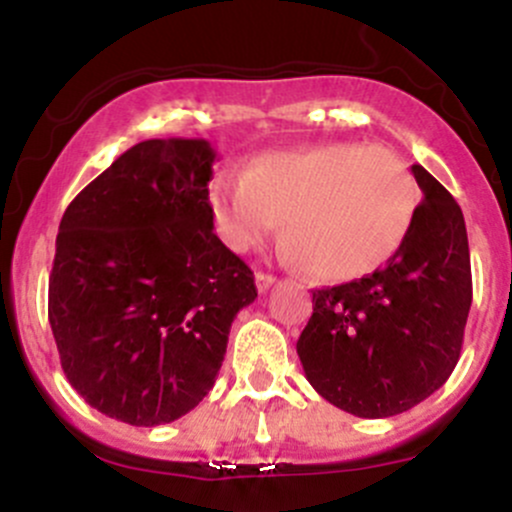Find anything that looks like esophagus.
<instances>
[{"label":"esophagus","mask_w":512,"mask_h":512,"mask_svg":"<svg viewBox=\"0 0 512 512\" xmlns=\"http://www.w3.org/2000/svg\"><path fill=\"white\" fill-rule=\"evenodd\" d=\"M275 282H277V277L267 275V272H257V275H255V285H257V289H260V292H267V289L275 285Z\"/></svg>","instance_id":"1"}]
</instances>
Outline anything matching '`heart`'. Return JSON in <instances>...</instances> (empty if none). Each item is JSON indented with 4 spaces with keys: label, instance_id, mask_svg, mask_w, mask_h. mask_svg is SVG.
I'll return each mask as SVG.
<instances>
[{
    "label": "heart",
    "instance_id": "obj_1",
    "mask_svg": "<svg viewBox=\"0 0 512 512\" xmlns=\"http://www.w3.org/2000/svg\"><path fill=\"white\" fill-rule=\"evenodd\" d=\"M208 203L230 250H255L282 223L287 260H304L317 280L352 282L401 250L421 195L391 148L322 143L262 153L242 175H218Z\"/></svg>",
    "mask_w": 512,
    "mask_h": 512
}]
</instances>
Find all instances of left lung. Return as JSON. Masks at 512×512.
Here are the masks:
<instances>
[{
  "label": "left lung",
  "mask_w": 512,
  "mask_h": 512,
  "mask_svg": "<svg viewBox=\"0 0 512 512\" xmlns=\"http://www.w3.org/2000/svg\"><path fill=\"white\" fill-rule=\"evenodd\" d=\"M423 200L401 250L361 280L312 292L299 334L304 376L359 418H389L441 389L461 356L473 299L466 220L453 195L411 165Z\"/></svg>",
  "instance_id": "left-lung-1"
}]
</instances>
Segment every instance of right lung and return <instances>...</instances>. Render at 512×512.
Returning a JSON list of instances; mask_svg holds the SVG:
<instances>
[{"label": "right lung", "mask_w": 512, "mask_h": 512, "mask_svg": "<svg viewBox=\"0 0 512 512\" xmlns=\"http://www.w3.org/2000/svg\"><path fill=\"white\" fill-rule=\"evenodd\" d=\"M203 138L136 143L66 208L49 324L81 399L131 426L185 416L213 389L252 270L213 232Z\"/></svg>", "instance_id": "right-lung-1"}]
</instances>
